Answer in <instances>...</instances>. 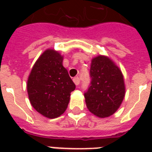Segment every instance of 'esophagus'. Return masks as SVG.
<instances>
[{"mask_svg":"<svg viewBox=\"0 0 152 152\" xmlns=\"http://www.w3.org/2000/svg\"><path fill=\"white\" fill-rule=\"evenodd\" d=\"M73 82L75 83V84L77 86V85H79L80 83V78H79V77H75V78L73 79Z\"/></svg>","mask_w":152,"mask_h":152,"instance_id":"34e87169","label":"esophagus"}]
</instances>
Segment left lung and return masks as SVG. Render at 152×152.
I'll list each match as a JSON object with an SVG mask.
<instances>
[{
	"mask_svg": "<svg viewBox=\"0 0 152 152\" xmlns=\"http://www.w3.org/2000/svg\"><path fill=\"white\" fill-rule=\"evenodd\" d=\"M90 77V86L84 93L87 107L99 118L111 116L125 97L121 71L109 57L99 55L91 61Z\"/></svg>",
	"mask_w": 152,
	"mask_h": 152,
	"instance_id": "left-lung-1",
	"label": "left lung"
}]
</instances>
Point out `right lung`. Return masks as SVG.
I'll return each mask as SVG.
<instances>
[{"mask_svg": "<svg viewBox=\"0 0 152 152\" xmlns=\"http://www.w3.org/2000/svg\"><path fill=\"white\" fill-rule=\"evenodd\" d=\"M63 56L46 50L32 68L27 80V93L34 110L48 118H56L66 110L71 92L76 88L67 69Z\"/></svg>", "mask_w": 152, "mask_h": 152, "instance_id": "1", "label": "right lung"}]
</instances>
